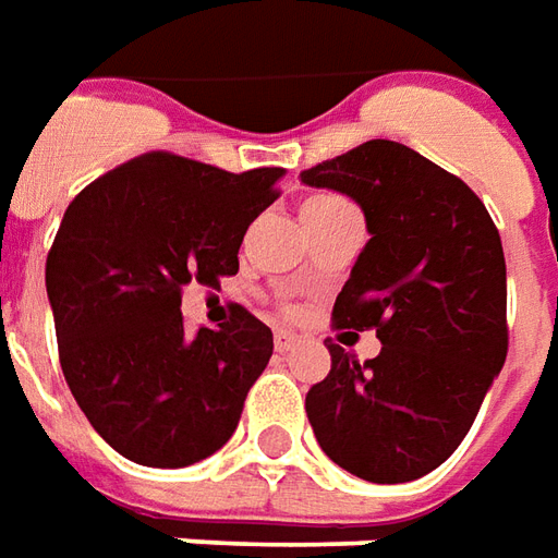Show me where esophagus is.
I'll use <instances>...</instances> for the list:
<instances>
[{"label":"esophagus","instance_id":"1","mask_svg":"<svg viewBox=\"0 0 558 558\" xmlns=\"http://www.w3.org/2000/svg\"><path fill=\"white\" fill-rule=\"evenodd\" d=\"M302 338L295 332H290V329H275V347H278L280 353H287V350H292V347L299 344Z\"/></svg>","mask_w":558,"mask_h":558}]
</instances>
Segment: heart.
Returning <instances> with one entry per match:
<instances>
[{"label": "heart", "mask_w": 558, "mask_h": 558, "mask_svg": "<svg viewBox=\"0 0 558 558\" xmlns=\"http://www.w3.org/2000/svg\"><path fill=\"white\" fill-rule=\"evenodd\" d=\"M335 202H344V198H338V196H314V198H307L305 208H302V211H307V208H323V205H335Z\"/></svg>", "instance_id": "1"}]
</instances>
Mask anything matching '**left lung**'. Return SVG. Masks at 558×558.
<instances>
[{
  "instance_id": "8db88e82",
  "label": "left lung",
  "mask_w": 558,
  "mask_h": 558,
  "mask_svg": "<svg viewBox=\"0 0 558 558\" xmlns=\"http://www.w3.org/2000/svg\"><path fill=\"white\" fill-rule=\"evenodd\" d=\"M360 202L372 239L332 323L374 329L380 353L332 368L307 389L323 453L372 483H408L450 459L508 356L501 239L465 181L399 142L374 138L302 171Z\"/></svg>"
}]
</instances>
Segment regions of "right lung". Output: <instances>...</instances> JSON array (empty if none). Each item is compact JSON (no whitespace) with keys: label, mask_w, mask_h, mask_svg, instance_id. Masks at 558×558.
<instances>
[{"label":"right lung","mask_w":558,"mask_h":558,"mask_svg":"<svg viewBox=\"0 0 558 558\" xmlns=\"http://www.w3.org/2000/svg\"><path fill=\"white\" fill-rule=\"evenodd\" d=\"M283 169L223 171L150 150L84 186L45 268L65 384L89 426L147 469L217 453L271 360V329L239 307L220 329H184L186 283L239 271L247 226Z\"/></svg>","instance_id":"1"}]
</instances>
